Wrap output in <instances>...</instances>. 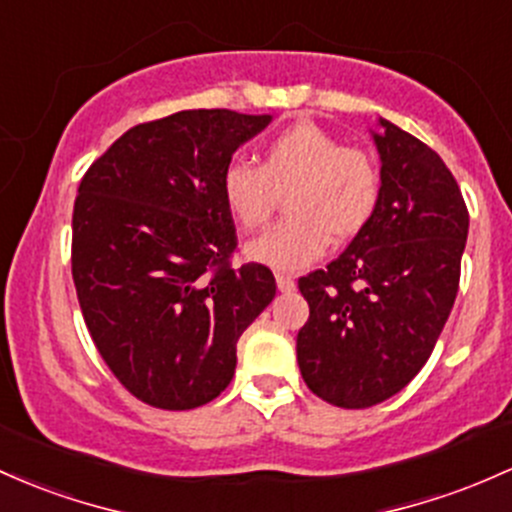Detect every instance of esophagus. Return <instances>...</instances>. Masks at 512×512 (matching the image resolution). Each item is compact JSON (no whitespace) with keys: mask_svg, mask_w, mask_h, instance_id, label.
Masks as SVG:
<instances>
[{"mask_svg":"<svg viewBox=\"0 0 512 512\" xmlns=\"http://www.w3.org/2000/svg\"><path fill=\"white\" fill-rule=\"evenodd\" d=\"M277 286L282 294H291L296 289V279L286 272H277Z\"/></svg>","mask_w":512,"mask_h":512,"instance_id":"1","label":"esophagus"}]
</instances>
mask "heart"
<instances>
[{
	"instance_id": "heart-1",
	"label": "heart",
	"mask_w": 512,
	"mask_h": 512,
	"mask_svg": "<svg viewBox=\"0 0 512 512\" xmlns=\"http://www.w3.org/2000/svg\"><path fill=\"white\" fill-rule=\"evenodd\" d=\"M284 194L289 218L245 252L252 262L296 272L316 262L330 238L352 240L369 226L381 199V170L364 150L299 121L262 145L260 167L230 160L221 174L223 204L245 230L267 226Z\"/></svg>"
}]
</instances>
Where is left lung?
Returning <instances> with one entry per match:
<instances>
[{"mask_svg": "<svg viewBox=\"0 0 512 512\" xmlns=\"http://www.w3.org/2000/svg\"><path fill=\"white\" fill-rule=\"evenodd\" d=\"M372 131L381 160L374 218L325 269L299 279L296 335L306 386L340 408H369L423 369L459 289L469 213L435 150L396 123Z\"/></svg>", "mask_w": 512, "mask_h": 512, "instance_id": "1", "label": "left lung"}]
</instances>
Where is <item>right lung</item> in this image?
<instances>
[{
	"label": "right lung",
	"instance_id": "obj_1",
	"mask_svg": "<svg viewBox=\"0 0 512 512\" xmlns=\"http://www.w3.org/2000/svg\"><path fill=\"white\" fill-rule=\"evenodd\" d=\"M272 116L177 111L131 128L89 167L72 213V279L101 359L162 411L213 401L238 338L277 294L265 265H228L238 245L221 174Z\"/></svg>",
	"mask_w": 512,
	"mask_h": 512
}]
</instances>
